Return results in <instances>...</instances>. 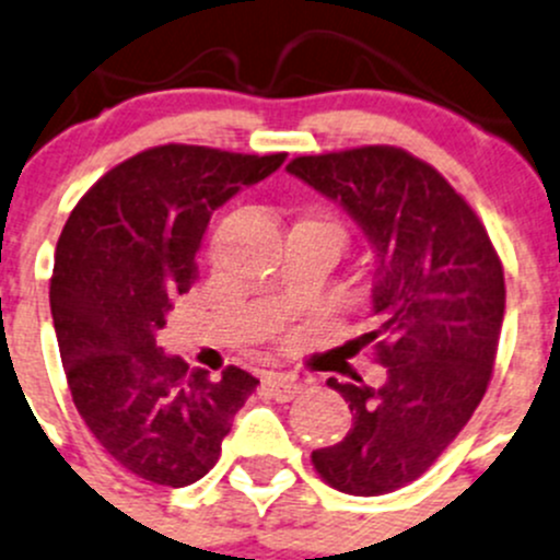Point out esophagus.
<instances>
[{"mask_svg": "<svg viewBox=\"0 0 560 560\" xmlns=\"http://www.w3.org/2000/svg\"><path fill=\"white\" fill-rule=\"evenodd\" d=\"M265 388L270 392V397L279 399V402H287V399H295L300 394V381L290 373H268L265 375Z\"/></svg>", "mask_w": 560, "mask_h": 560, "instance_id": "1", "label": "esophagus"}]
</instances>
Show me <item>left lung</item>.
Returning a JSON list of instances; mask_svg holds the SVG:
<instances>
[{"instance_id": "left-lung-1", "label": "left lung", "mask_w": 560, "mask_h": 560, "mask_svg": "<svg viewBox=\"0 0 560 560\" xmlns=\"http://www.w3.org/2000/svg\"><path fill=\"white\" fill-rule=\"evenodd\" d=\"M340 203L370 246L381 386L329 378L354 413L340 443L311 453L322 480L378 497L421 478L472 419L504 319V270L486 228L445 176L399 147L300 155L287 166Z\"/></svg>"}]
</instances>
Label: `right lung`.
Wrapping results in <instances>:
<instances>
[{
    "mask_svg": "<svg viewBox=\"0 0 560 560\" xmlns=\"http://www.w3.org/2000/svg\"><path fill=\"white\" fill-rule=\"evenodd\" d=\"M284 158L152 147L104 174L63 225L50 311L69 392L98 445L141 480H201L260 384L233 364L214 381L163 354L158 329L196 281L211 214Z\"/></svg>",
    "mask_w": 560,
    "mask_h": 560,
    "instance_id": "right-lung-1",
    "label": "right lung"
}]
</instances>
